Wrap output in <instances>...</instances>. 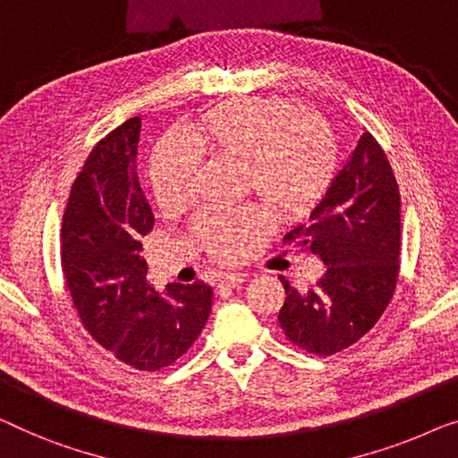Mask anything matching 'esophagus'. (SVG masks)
Returning <instances> with one entry per match:
<instances>
[{
	"instance_id": "1",
	"label": "esophagus",
	"mask_w": 458,
	"mask_h": 458,
	"mask_svg": "<svg viewBox=\"0 0 458 458\" xmlns=\"http://www.w3.org/2000/svg\"><path fill=\"white\" fill-rule=\"evenodd\" d=\"M245 281V275L240 273H227L221 276V281H218V289H231V287H237V284H242Z\"/></svg>"
}]
</instances>
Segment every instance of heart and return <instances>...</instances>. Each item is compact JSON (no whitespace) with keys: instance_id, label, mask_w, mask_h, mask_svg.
Instances as JSON below:
<instances>
[{"instance_id":"obj_1","label":"heart","mask_w":458,"mask_h":458,"mask_svg":"<svg viewBox=\"0 0 458 458\" xmlns=\"http://www.w3.org/2000/svg\"><path fill=\"white\" fill-rule=\"evenodd\" d=\"M200 152L242 163L243 190L256 191L278 218L308 215L339 174V142L328 122L291 98H237L204 114L185 138L157 144L148 177L158 207L174 210L190 200ZM270 223L268 210L256 204L204 208L191 221V235L208 254L229 260Z\"/></svg>"}]
</instances>
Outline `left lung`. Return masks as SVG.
<instances>
[{"label":"left lung","instance_id":"left-lung-1","mask_svg":"<svg viewBox=\"0 0 458 458\" xmlns=\"http://www.w3.org/2000/svg\"><path fill=\"white\" fill-rule=\"evenodd\" d=\"M283 243L311 251L327 273L308 291L284 276L278 322L308 353L335 355L374 328L393 300L401 268V194L388 157L366 130L310 221Z\"/></svg>","mask_w":458,"mask_h":458}]
</instances>
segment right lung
<instances>
[{
  "label": "right lung",
  "mask_w": 458,
  "mask_h": 458,
  "mask_svg": "<svg viewBox=\"0 0 458 458\" xmlns=\"http://www.w3.org/2000/svg\"><path fill=\"white\" fill-rule=\"evenodd\" d=\"M140 117L119 125L90 150L72 183L62 223V270L89 335L125 366L157 372L200 336L213 306L204 283L147 281L140 237L155 216L136 175Z\"/></svg>",
  "instance_id": "obj_1"
}]
</instances>
